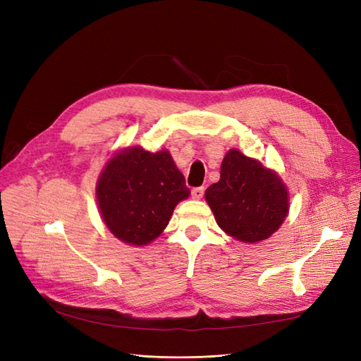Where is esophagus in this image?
Instances as JSON below:
<instances>
[{
	"instance_id": "obj_1",
	"label": "esophagus",
	"mask_w": 361,
	"mask_h": 361,
	"mask_svg": "<svg viewBox=\"0 0 361 361\" xmlns=\"http://www.w3.org/2000/svg\"><path fill=\"white\" fill-rule=\"evenodd\" d=\"M203 194H204L203 187H197V188L191 190V195H192V199H195V200H200L203 197Z\"/></svg>"
}]
</instances>
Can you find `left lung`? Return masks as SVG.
Masks as SVG:
<instances>
[{
    "mask_svg": "<svg viewBox=\"0 0 361 361\" xmlns=\"http://www.w3.org/2000/svg\"><path fill=\"white\" fill-rule=\"evenodd\" d=\"M204 195L216 224L250 244L269 238L289 211L288 191L277 174L235 149L226 154L220 180Z\"/></svg>",
    "mask_w": 361,
    "mask_h": 361,
    "instance_id": "1",
    "label": "left lung"
}]
</instances>
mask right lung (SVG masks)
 Here are the masks:
<instances>
[{
  "label": "right lung",
  "instance_id": "1",
  "mask_svg": "<svg viewBox=\"0 0 361 361\" xmlns=\"http://www.w3.org/2000/svg\"><path fill=\"white\" fill-rule=\"evenodd\" d=\"M97 202L111 233L146 245L167 227L176 204L190 190L167 150L128 149L106 162L97 182Z\"/></svg>",
  "mask_w": 361,
  "mask_h": 361
}]
</instances>
